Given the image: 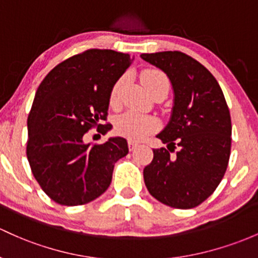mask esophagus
<instances>
[{
  "instance_id": "1",
  "label": "esophagus",
  "mask_w": 258,
  "mask_h": 258,
  "mask_svg": "<svg viewBox=\"0 0 258 258\" xmlns=\"http://www.w3.org/2000/svg\"><path fill=\"white\" fill-rule=\"evenodd\" d=\"M128 146H129V150H130V151H134L135 149L138 148V144L135 143V141L129 140V141H128Z\"/></svg>"
}]
</instances>
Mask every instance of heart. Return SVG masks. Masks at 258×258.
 Listing matches in <instances>:
<instances>
[{
    "instance_id": "obj_1",
    "label": "heart",
    "mask_w": 258,
    "mask_h": 258,
    "mask_svg": "<svg viewBox=\"0 0 258 258\" xmlns=\"http://www.w3.org/2000/svg\"><path fill=\"white\" fill-rule=\"evenodd\" d=\"M140 79L144 87L148 90L149 93L157 86L163 84L168 85L167 77L161 71L155 70V69L144 70L140 75ZM124 82H125V79L121 77L113 86L112 93H110V103L112 104L118 103ZM157 128H159V121L156 118L150 117V115H144L139 112H135V110H128V112L123 113L115 120V130H117L118 134L132 140L143 139L146 135L155 132Z\"/></svg>"
}]
</instances>
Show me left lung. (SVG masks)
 I'll return each instance as SVG.
<instances>
[{
	"label": "left lung",
	"instance_id": "1",
	"mask_svg": "<svg viewBox=\"0 0 258 258\" xmlns=\"http://www.w3.org/2000/svg\"><path fill=\"white\" fill-rule=\"evenodd\" d=\"M162 70L173 90L167 125L156 135L167 149H154L144 168V181L157 201L177 209L203 203L218 187L228 167L231 118L215 77L181 51L141 54ZM177 149L176 155L170 152Z\"/></svg>",
	"mask_w": 258,
	"mask_h": 258
}]
</instances>
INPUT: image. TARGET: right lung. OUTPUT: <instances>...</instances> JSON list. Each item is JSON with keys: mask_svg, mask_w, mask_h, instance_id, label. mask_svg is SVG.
<instances>
[{"mask_svg": "<svg viewBox=\"0 0 258 258\" xmlns=\"http://www.w3.org/2000/svg\"><path fill=\"white\" fill-rule=\"evenodd\" d=\"M132 61L129 54L91 49L55 66L38 87L27 123V157L56 203L95 201L109 187L114 163L129 152L124 138L91 145L84 135L92 126L102 134L110 129L99 121L106 120L113 86Z\"/></svg>", "mask_w": 258, "mask_h": 258, "instance_id": "right-lung-1", "label": "right lung"}]
</instances>
